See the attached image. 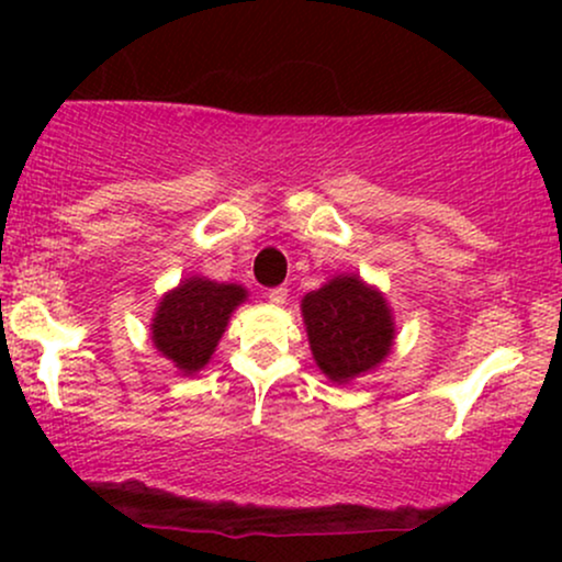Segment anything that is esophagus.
Here are the masks:
<instances>
[{
	"label": "esophagus",
	"mask_w": 562,
	"mask_h": 562,
	"mask_svg": "<svg viewBox=\"0 0 562 562\" xmlns=\"http://www.w3.org/2000/svg\"><path fill=\"white\" fill-rule=\"evenodd\" d=\"M285 299H288V288L285 285H280V288H272L267 293V301L272 303V306H282V303H285Z\"/></svg>",
	"instance_id": "esophagus-1"
}]
</instances>
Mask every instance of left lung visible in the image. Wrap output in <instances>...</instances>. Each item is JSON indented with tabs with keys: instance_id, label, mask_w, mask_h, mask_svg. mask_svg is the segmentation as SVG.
<instances>
[{
	"instance_id": "8db88e82",
	"label": "left lung",
	"mask_w": 562,
	"mask_h": 562,
	"mask_svg": "<svg viewBox=\"0 0 562 562\" xmlns=\"http://www.w3.org/2000/svg\"><path fill=\"white\" fill-rule=\"evenodd\" d=\"M301 312L314 362L333 383L370 372L391 353L396 333L389 303L357 274H338L306 293Z\"/></svg>"
}]
</instances>
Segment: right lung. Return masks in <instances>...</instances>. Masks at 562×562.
<instances>
[{
	"mask_svg": "<svg viewBox=\"0 0 562 562\" xmlns=\"http://www.w3.org/2000/svg\"><path fill=\"white\" fill-rule=\"evenodd\" d=\"M248 299L245 288L190 277L160 299L153 317V344L184 375L203 370L218 338L227 330L229 314Z\"/></svg>",
	"mask_w": 562,
	"mask_h": 562,
	"instance_id": "obj_1",
	"label": "right lung"
}]
</instances>
